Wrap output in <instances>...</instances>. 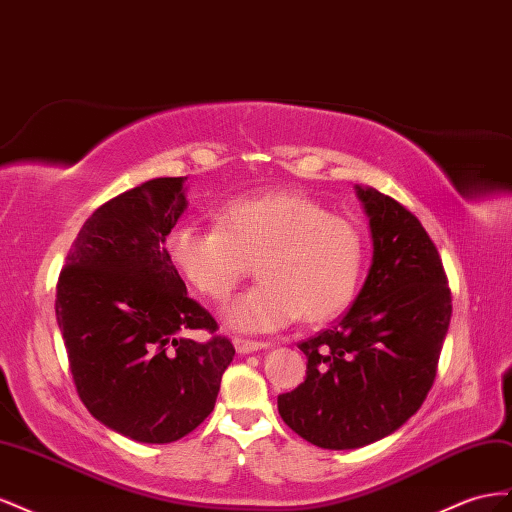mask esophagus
<instances>
[{"mask_svg": "<svg viewBox=\"0 0 512 512\" xmlns=\"http://www.w3.org/2000/svg\"><path fill=\"white\" fill-rule=\"evenodd\" d=\"M233 347H236V352L238 354H253V352H257V349H266V347H270L268 343H264V341H253V339H233Z\"/></svg>", "mask_w": 512, "mask_h": 512, "instance_id": "esophagus-1", "label": "esophagus"}]
</instances>
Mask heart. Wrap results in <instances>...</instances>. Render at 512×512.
Masks as SVG:
<instances>
[{
    "label": "heart",
    "mask_w": 512,
    "mask_h": 512,
    "mask_svg": "<svg viewBox=\"0 0 512 512\" xmlns=\"http://www.w3.org/2000/svg\"><path fill=\"white\" fill-rule=\"evenodd\" d=\"M362 231L315 199L270 191L231 199L218 227L182 223L167 236V255L210 300H225L257 261L259 283L223 309L240 332H272L300 315L317 324L343 313L364 270Z\"/></svg>",
    "instance_id": "b5f03b06"
}]
</instances>
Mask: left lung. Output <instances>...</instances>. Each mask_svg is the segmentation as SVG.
I'll return each instance as SVG.
<instances>
[{
  "mask_svg": "<svg viewBox=\"0 0 512 512\" xmlns=\"http://www.w3.org/2000/svg\"><path fill=\"white\" fill-rule=\"evenodd\" d=\"M356 195L373 238L367 281L349 311L298 345L306 379L279 394L285 425L328 450L373 444L420 410L452 315L440 253L418 218L375 188Z\"/></svg>",
  "mask_w": 512,
  "mask_h": 512,
  "instance_id": "8db88e82",
  "label": "left lung"
}]
</instances>
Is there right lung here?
Segmentation results:
<instances>
[{
    "mask_svg": "<svg viewBox=\"0 0 512 512\" xmlns=\"http://www.w3.org/2000/svg\"><path fill=\"white\" fill-rule=\"evenodd\" d=\"M186 203L184 178H156L107 201L83 223L57 281V326L83 405L143 444L195 431L236 356L225 337H184L218 328L167 255Z\"/></svg>",
    "mask_w": 512,
    "mask_h": 512,
    "instance_id": "right-lung-1",
    "label": "right lung"
}]
</instances>
